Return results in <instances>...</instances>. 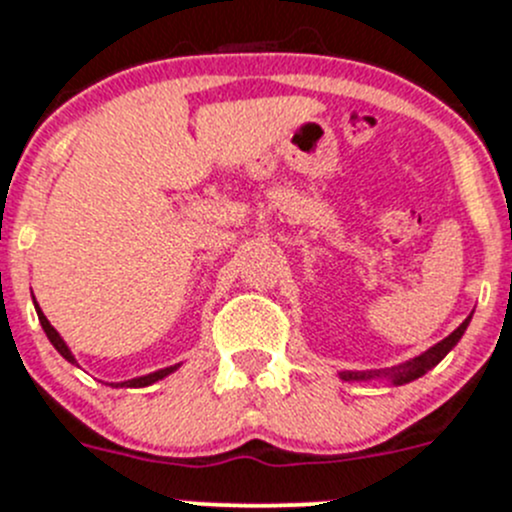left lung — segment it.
<instances>
[{"label":"left lung","instance_id":"1","mask_svg":"<svg viewBox=\"0 0 512 512\" xmlns=\"http://www.w3.org/2000/svg\"><path fill=\"white\" fill-rule=\"evenodd\" d=\"M468 323H470V316L465 318V321L460 323V326L455 328V331L450 333L448 338H443L440 343H435L433 348H428V351L421 353V356H416V358H411V361L401 363V366L378 368V371H341V378H343V381H371V378H388L393 386H403V383L416 381V378L426 376L430 368L438 366V363L443 361L445 356H448L450 348H453L455 343L460 341V336L465 333Z\"/></svg>","mask_w":512,"mask_h":512}]
</instances>
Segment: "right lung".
I'll list each match as a JSON object with an SVG mask.
<instances>
[{"label": "right lung", "instance_id": "right-lung-1", "mask_svg": "<svg viewBox=\"0 0 512 512\" xmlns=\"http://www.w3.org/2000/svg\"><path fill=\"white\" fill-rule=\"evenodd\" d=\"M34 308H37V316H39V323H42V328H44V333H47V338L49 341H52V346L57 348L59 353H62L64 358H67L69 363H77V358L72 356V351H69V346L67 343H64V338L59 336L57 333V328L52 326V323L47 321V316H44L42 313V308L37 306V301H34ZM176 368L179 366H169V368H161V371H154V373H149V376H141V378H131V381H124V383H116V386H126V388H144V386H151V383H156V381H161V378H166L169 376V373H174ZM111 386H114V383H111Z\"/></svg>", "mask_w": 512, "mask_h": 512}]
</instances>
